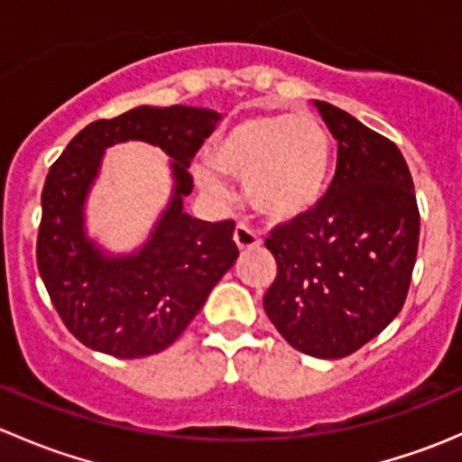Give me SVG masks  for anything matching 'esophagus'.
Wrapping results in <instances>:
<instances>
[{
    "label": "esophagus",
    "instance_id": "1",
    "mask_svg": "<svg viewBox=\"0 0 462 462\" xmlns=\"http://www.w3.org/2000/svg\"><path fill=\"white\" fill-rule=\"evenodd\" d=\"M235 244L239 250H254L261 245V236L257 232L250 230L248 226H236L235 227Z\"/></svg>",
    "mask_w": 462,
    "mask_h": 462
}]
</instances>
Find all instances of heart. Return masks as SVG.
I'll use <instances>...</instances> for the list:
<instances>
[{
  "label": "heart",
  "instance_id": "1",
  "mask_svg": "<svg viewBox=\"0 0 462 462\" xmlns=\"http://www.w3.org/2000/svg\"><path fill=\"white\" fill-rule=\"evenodd\" d=\"M333 144L315 116L250 114L208 144V162L192 167L199 188L227 197L221 174L244 179L253 209L273 223H288L319 203L330 171Z\"/></svg>",
  "mask_w": 462,
  "mask_h": 462
}]
</instances>
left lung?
Returning <instances> with one entry per match:
<instances>
[{
  "mask_svg": "<svg viewBox=\"0 0 462 462\" xmlns=\"http://www.w3.org/2000/svg\"><path fill=\"white\" fill-rule=\"evenodd\" d=\"M313 105L337 141V167L324 199L265 239L277 279L263 309L292 348L337 360L402 310L420 214L400 149L339 106Z\"/></svg>",
  "mask_w": 462,
  "mask_h": 462,
  "instance_id": "left-lung-1",
  "label": "left lung"
}]
</instances>
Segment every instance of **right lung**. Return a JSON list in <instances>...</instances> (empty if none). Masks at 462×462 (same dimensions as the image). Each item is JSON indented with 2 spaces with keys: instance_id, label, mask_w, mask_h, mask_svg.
<instances>
[{
  "instance_id": "1",
  "label": "right lung",
  "mask_w": 462,
  "mask_h": 462,
  "mask_svg": "<svg viewBox=\"0 0 462 462\" xmlns=\"http://www.w3.org/2000/svg\"><path fill=\"white\" fill-rule=\"evenodd\" d=\"M218 123L221 114L201 106H134L87 125L49 170L37 268L55 310L85 346L123 360L161 353L235 265V221H201L183 203L194 189L189 161ZM129 140L171 156L172 192L148 239L114 254L88 235L86 203L106 149Z\"/></svg>"
}]
</instances>
